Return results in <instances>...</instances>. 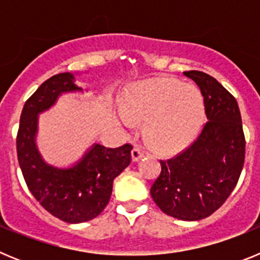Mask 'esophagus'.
Segmentation results:
<instances>
[{
  "instance_id": "1",
  "label": "esophagus",
  "mask_w": 260,
  "mask_h": 260,
  "mask_svg": "<svg viewBox=\"0 0 260 260\" xmlns=\"http://www.w3.org/2000/svg\"><path fill=\"white\" fill-rule=\"evenodd\" d=\"M143 156V151H142V148L139 146H134V148L132 150V158L133 161H138L139 158Z\"/></svg>"
}]
</instances>
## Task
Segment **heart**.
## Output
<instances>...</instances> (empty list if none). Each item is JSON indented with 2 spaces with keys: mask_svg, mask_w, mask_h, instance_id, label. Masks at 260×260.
<instances>
[{
  "mask_svg": "<svg viewBox=\"0 0 260 260\" xmlns=\"http://www.w3.org/2000/svg\"><path fill=\"white\" fill-rule=\"evenodd\" d=\"M119 102L123 125L144 121V138L158 152H173L186 146L204 118L201 91L172 78H152L130 84Z\"/></svg>",
  "mask_w": 260,
  "mask_h": 260,
  "instance_id": "heart-1",
  "label": "heart"
}]
</instances>
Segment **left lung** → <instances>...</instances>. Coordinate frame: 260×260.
Returning <instances> with one entry per match:
<instances>
[{"mask_svg": "<svg viewBox=\"0 0 260 260\" xmlns=\"http://www.w3.org/2000/svg\"><path fill=\"white\" fill-rule=\"evenodd\" d=\"M201 88L207 122L187 148L160 160L161 172L151 197L167 215L202 220L222 206L238 182L245 162V134L237 100L213 77L185 71Z\"/></svg>", "mask_w": 260, "mask_h": 260, "instance_id": "left-lung-1", "label": "left lung"}]
</instances>
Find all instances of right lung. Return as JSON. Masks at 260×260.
<instances>
[{
	"label": "right lung",
	"instance_id": "obj_1",
	"mask_svg": "<svg viewBox=\"0 0 260 260\" xmlns=\"http://www.w3.org/2000/svg\"><path fill=\"white\" fill-rule=\"evenodd\" d=\"M82 91L74 75L61 73L47 79L23 107L17 135L18 161L29 191L57 219L78 224L95 219L109 203L113 181L132 161V144L107 148L93 144L69 169L48 165L36 148L39 113L49 109L62 92Z\"/></svg>",
	"mask_w": 260,
	"mask_h": 260
}]
</instances>
